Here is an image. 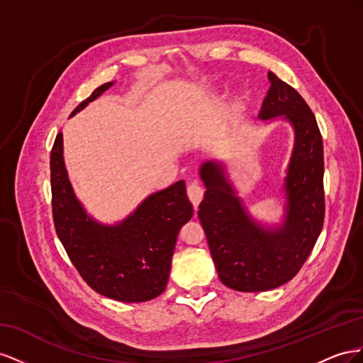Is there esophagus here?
<instances>
[{
  "label": "esophagus",
  "instance_id": "obj_1",
  "mask_svg": "<svg viewBox=\"0 0 363 363\" xmlns=\"http://www.w3.org/2000/svg\"><path fill=\"white\" fill-rule=\"evenodd\" d=\"M187 191H189V198H190L191 203L194 205V208H198V205L201 203V201H202V196H203V189H202V185H201L199 182L191 181V182L189 184V189H187Z\"/></svg>",
  "mask_w": 363,
  "mask_h": 363
}]
</instances>
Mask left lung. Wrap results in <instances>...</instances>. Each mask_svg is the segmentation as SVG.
<instances>
[{
	"label": "left lung",
	"instance_id": "obj_1",
	"mask_svg": "<svg viewBox=\"0 0 363 363\" xmlns=\"http://www.w3.org/2000/svg\"><path fill=\"white\" fill-rule=\"evenodd\" d=\"M271 89L258 118L286 121L294 146L279 185V222L257 220L222 161L206 160L199 176L205 185L198 216L220 281L239 292H263L298 274L324 223V149L313 112L298 92L267 72Z\"/></svg>",
	"mask_w": 363,
	"mask_h": 363
}]
</instances>
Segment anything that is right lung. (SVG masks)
I'll return each instance as SVG.
<instances>
[{
    "mask_svg": "<svg viewBox=\"0 0 363 363\" xmlns=\"http://www.w3.org/2000/svg\"><path fill=\"white\" fill-rule=\"evenodd\" d=\"M113 84L116 80L99 86L69 117ZM50 170L56 233L82 278L116 301L144 303L161 295L167 287L179 230L194 213L185 182L149 194L124 219L105 223L86 211L72 189L62 132L51 150Z\"/></svg>",
    "mask_w": 363,
    "mask_h": 363,
    "instance_id": "1",
    "label": "right lung"
}]
</instances>
